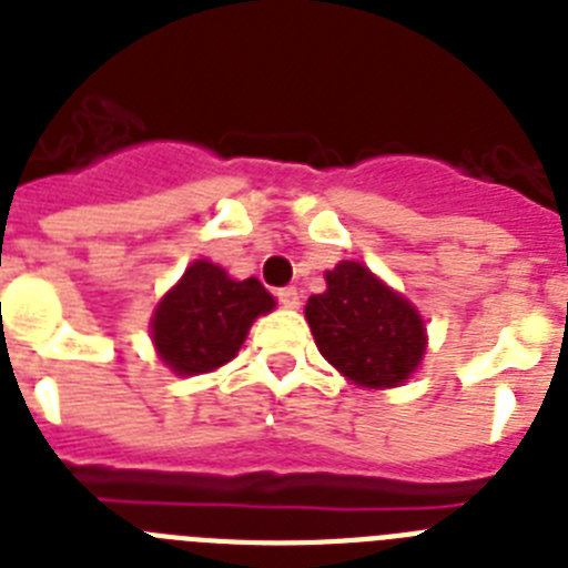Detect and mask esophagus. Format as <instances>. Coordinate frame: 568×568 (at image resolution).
Listing matches in <instances>:
<instances>
[{"label": "esophagus", "mask_w": 568, "mask_h": 568, "mask_svg": "<svg viewBox=\"0 0 568 568\" xmlns=\"http://www.w3.org/2000/svg\"><path fill=\"white\" fill-rule=\"evenodd\" d=\"M277 300L283 308H297L300 305V291L294 288V285H288V288H280L277 291Z\"/></svg>", "instance_id": "1"}]
</instances>
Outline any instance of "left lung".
<instances>
[{"label": "left lung", "instance_id": "1", "mask_svg": "<svg viewBox=\"0 0 568 568\" xmlns=\"http://www.w3.org/2000/svg\"><path fill=\"white\" fill-rule=\"evenodd\" d=\"M325 285L305 305L320 354L357 386L406 383L426 354V325L417 308L354 260L325 271Z\"/></svg>", "mask_w": 568, "mask_h": 568}]
</instances>
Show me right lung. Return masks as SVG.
Here are the masks:
<instances>
[{
    "label": "right lung",
    "mask_w": 568,
    "mask_h": 568,
    "mask_svg": "<svg viewBox=\"0 0 568 568\" xmlns=\"http://www.w3.org/2000/svg\"><path fill=\"white\" fill-rule=\"evenodd\" d=\"M271 308L274 297L260 280H234L220 265L196 260L156 305L151 337L171 372L205 374L234 359L251 323Z\"/></svg>",
    "instance_id": "right-lung-1"
}]
</instances>
